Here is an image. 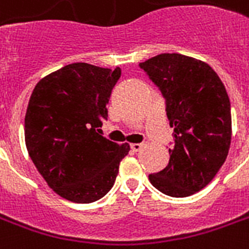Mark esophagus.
I'll list each match as a JSON object with an SVG mask.
<instances>
[{
	"mask_svg": "<svg viewBox=\"0 0 249 249\" xmlns=\"http://www.w3.org/2000/svg\"><path fill=\"white\" fill-rule=\"evenodd\" d=\"M142 146H143V143H132L130 147H132V150H134V151H138V150L141 149Z\"/></svg>",
	"mask_w": 249,
	"mask_h": 249,
	"instance_id": "34e87169",
	"label": "esophagus"
}]
</instances>
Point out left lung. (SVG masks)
Listing matches in <instances>:
<instances>
[{"label":"left lung","instance_id":"8db88e82","mask_svg":"<svg viewBox=\"0 0 249 249\" xmlns=\"http://www.w3.org/2000/svg\"><path fill=\"white\" fill-rule=\"evenodd\" d=\"M166 100L174 146L166 168L150 174L158 191L187 197L208 185L231 143V106L221 78L204 61L162 53L140 64Z\"/></svg>","mask_w":249,"mask_h":249}]
</instances>
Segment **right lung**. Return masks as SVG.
Listing matches in <instances>:
<instances>
[{"mask_svg":"<svg viewBox=\"0 0 249 249\" xmlns=\"http://www.w3.org/2000/svg\"><path fill=\"white\" fill-rule=\"evenodd\" d=\"M120 75V68L75 62L40 79L32 91L24 117L27 151L62 198L90 204L115 184L130 147L100 136L99 128Z\"/></svg>","mask_w":249,"mask_h":249,"instance_id":"add662e5","label":"right lung"}]
</instances>
